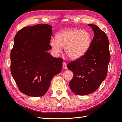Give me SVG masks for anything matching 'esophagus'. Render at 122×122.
Returning <instances> with one entry per match:
<instances>
[{
    "mask_svg": "<svg viewBox=\"0 0 122 122\" xmlns=\"http://www.w3.org/2000/svg\"><path fill=\"white\" fill-rule=\"evenodd\" d=\"M62 67H63V68L64 69H67L68 68H67V63H66V62H63L62 63Z\"/></svg>",
    "mask_w": 122,
    "mask_h": 122,
    "instance_id": "obj_1",
    "label": "esophagus"
}]
</instances>
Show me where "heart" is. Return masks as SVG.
<instances>
[{
  "mask_svg": "<svg viewBox=\"0 0 122 122\" xmlns=\"http://www.w3.org/2000/svg\"><path fill=\"white\" fill-rule=\"evenodd\" d=\"M92 41L90 33L85 30L69 29L59 32L56 39H52L50 45L55 53L65 47L67 56L71 59H77L85 54L89 49Z\"/></svg>",
  "mask_w": 122,
  "mask_h": 122,
  "instance_id": "obj_1",
  "label": "heart"
}]
</instances>
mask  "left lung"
Listing matches in <instances>:
<instances>
[{"mask_svg": "<svg viewBox=\"0 0 122 122\" xmlns=\"http://www.w3.org/2000/svg\"><path fill=\"white\" fill-rule=\"evenodd\" d=\"M88 25L94 34L89 49L83 56L67 65L74 73L70 88L79 96L89 94L98 89L107 76L110 58L109 41L105 32L94 24Z\"/></svg>", "mask_w": 122, "mask_h": 122, "instance_id": "left-lung-1", "label": "left lung"}]
</instances>
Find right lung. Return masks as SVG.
Here are the masks:
<instances>
[{"label":"right lung","mask_w":122,"mask_h":122,"mask_svg":"<svg viewBox=\"0 0 122 122\" xmlns=\"http://www.w3.org/2000/svg\"><path fill=\"white\" fill-rule=\"evenodd\" d=\"M52 26L39 24L24 27L15 36L10 72L19 90L26 96H44L52 78L62 68V59L47 52L52 48Z\"/></svg>","instance_id":"add662e5"}]
</instances>
